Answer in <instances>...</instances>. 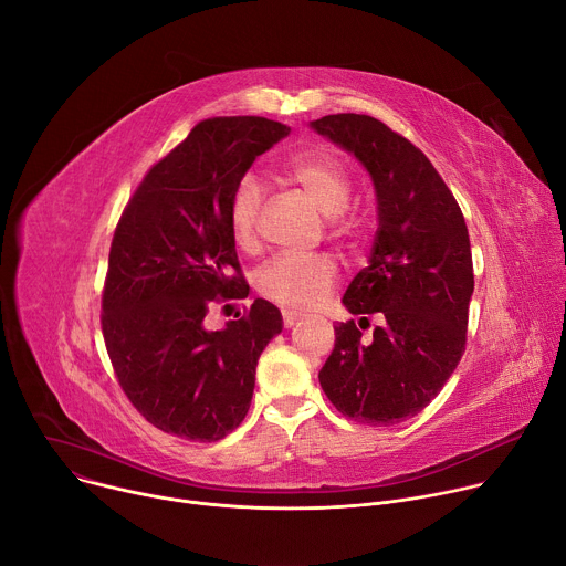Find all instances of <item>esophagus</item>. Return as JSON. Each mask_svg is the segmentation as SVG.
I'll return each mask as SVG.
<instances>
[{"mask_svg":"<svg viewBox=\"0 0 566 566\" xmlns=\"http://www.w3.org/2000/svg\"><path fill=\"white\" fill-rule=\"evenodd\" d=\"M301 319L298 312H292V310H283V326L285 328H292L296 322Z\"/></svg>","mask_w":566,"mask_h":566,"instance_id":"obj_1","label":"esophagus"}]
</instances>
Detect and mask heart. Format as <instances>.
<instances>
[{
    "instance_id": "heart-1",
    "label": "heart",
    "mask_w": 566,
    "mask_h": 566,
    "mask_svg": "<svg viewBox=\"0 0 566 566\" xmlns=\"http://www.w3.org/2000/svg\"><path fill=\"white\" fill-rule=\"evenodd\" d=\"M283 177L328 218L335 235L346 238L355 231V220L346 211L353 198V175L339 157L328 153L296 155L283 166ZM261 209L263 186L254 172H244L229 198V229L244 251L259 244ZM337 276L339 268L326 254H281L259 270L256 290L279 305L310 310L331 296Z\"/></svg>"
}]
</instances>
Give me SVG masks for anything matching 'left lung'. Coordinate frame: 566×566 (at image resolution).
I'll list each match as a JSON object with an SVG mask.
<instances>
[{"label": "left lung", "mask_w": 566, "mask_h": 566, "mask_svg": "<svg viewBox=\"0 0 566 566\" xmlns=\"http://www.w3.org/2000/svg\"><path fill=\"white\" fill-rule=\"evenodd\" d=\"M312 128L355 153L373 177L380 227L370 263L344 294L355 319L335 326L319 382L339 413L389 427L422 411L465 353L474 292L465 218L420 148L368 114H328ZM375 314L381 324L364 340Z\"/></svg>", "instance_id": "8db88e82"}]
</instances>
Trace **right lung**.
Listing matches in <instances>:
<instances>
[{"instance_id":"obj_1","label":"right lung","mask_w":566,"mask_h":566,"mask_svg":"<svg viewBox=\"0 0 566 566\" xmlns=\"http://www.w3.org/2000/svg\"><path fill=\"white\" fill-rule=\"evenodd\" d=\"M287 133L263 116L200 120L150 166L118 218L101 331L123 394L166 433L200 443L231 433L254 396L259 357L283 328L265 298L222 331H207L205 317L211 305L249 294L229 198Z\"/></svg>"}]
</instances>
